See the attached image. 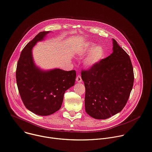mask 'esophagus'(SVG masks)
<instances>
[{"label": "esophagus", "mask_w": 152, "mask_h": 152, "mask_svg": "<svg viewBox=\"0 0 152 152\" xmlns=\"http://www.w3.org/2000/svg\"><path fill=\"white\" fill-rule=\"evenodd\" d=\"M76 81L78 82V83H81L82 82V79H81V77L80 75H78L76 78Z\"/></svg>", "instance_id": "34e87169"}]
</instances>
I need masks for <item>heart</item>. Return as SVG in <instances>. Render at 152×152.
Here are the masks:
<instances>
[{"label":"heart","instance_id":"obj_1","mask_svg":"<svg viewBox=\"0 0 152 152\" xmlns=\"http://www.w3.org/2000/svg\"><path fill=\"white\" fill-rule=\"evenodd\" d=\"M89 53L85 60V64L91 67L98 63L104 58L105 54L104 49L101 46L95 47V44L88 43L80 51L81 55H86Z\"/></svg>","mask_w":152,"mask_h":152}]
</instances>
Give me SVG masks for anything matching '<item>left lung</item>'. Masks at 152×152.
Listing matches in <instances>:
<instances>
[{
    "mask_svg": "<svg viewBox=\"0 0 152 152\" xmlns=\"http://www.w3.org/2000/svg\"><path fill=\"white\" fill-rule=\"evenodd\" d=\"M112 40L113 53L81 74L86 89V112L98 120L109 118L121 112L133 86L130 57L115 39Z\"/></svg>",
    "mask_w": 152,
    "mask_h": 152,
    "instance_id": "left-lung-1",
    "label": "left lung"
}]
</instances>
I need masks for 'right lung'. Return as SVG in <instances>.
<instances>
[{
	"label": "right lung",
	"mask_w": 152,
	"mask_h": 152,
	"mask_svg": "<svg viewBox=\"0 0 152 152\" xmlns=\"http://www.w3.org/2000/svg\"><path fill=\"white\" fill-rule=\"evenodd\" d=\"M49 32H39L25 46L18 60L15 73L17 85L25 106L41 116L51 115L61 108L64 94L74 85L76 78L75 70L54 69L43 71L34 63L31 50Z\"/></svg>",
	"instance_id": "right-lung-1"
}]
</instances>
